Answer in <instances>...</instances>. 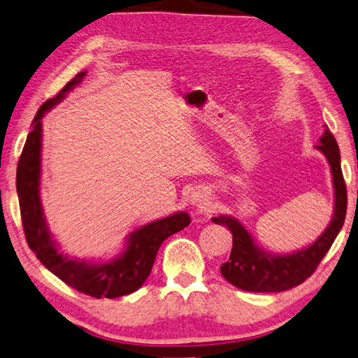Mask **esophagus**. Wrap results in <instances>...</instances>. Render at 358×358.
<instances>
[{"label":"esophagus","instance_id":"34e87169","mask_svg":"<svg viewBox=\"0 0 358 358\" xmlns=\"http://www.w3.org/2000/svg\"><path fill=\"white\" fill-rule=\"evenodd\" d=\"M190 202L193 206L201 207V206H206L207 204V199H206V194L202 192H193L192 196H190Z\"/></svg>","mask_w":358,"mask_h":358}]
</instances>
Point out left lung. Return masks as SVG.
Returning a JSON list of instances; mask_svg holds the SVG:
<instances>
[{
  "label": "left lung",
  "instance_id": "obj_1",
  "mask_svg": "<svg viewBox=\"0 0 358 358\" xmlns=\"http://www.w3.org/2000/svg\"><path fill=\"white\" fill-rule=\"evenodd\" d=\"M321 143L316 150L324 154L330 170H332L335 188V208L334 217L327 229L315 243L308 248L292 254H269L255 245L241 222L227 215L212 218L215 224L227 226L232 232V251L231 257L221 265V274L229 284L245 292L255 293H279L293 288L304 282L315 273L316 266L324 259V255L332 246L336 235L341 231L346 218L348 192L343 179L340 164V148L329 129L320 138Z\"/></svg>",
  "mask_w": 358,
  "mask_h": 358
}]
</instances>
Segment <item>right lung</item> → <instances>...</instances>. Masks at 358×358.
I'll return each mask as SVG.
<instances>
[{
    "instance_id": "1",
    "label": "right lung",
    "mask_w": 358,
    "mask_h": 358,
    "mask_svg": "<svg viewBox=\"0 0 358 358\" xmlns=\"http://www.w3.org/2000/svg\"><path fill=\"white\" fill-rule=\"evenodd\" d=\"M87 71L74 76L56 96L50 98L37 110L32 121V129L26 138L22 156L17 166V193L22 213L23 231L36 257L56 274L66 285L92 298H120L138 289L150 275L154 260L162 243L190 224L185 212L173 213L170 217L152 221L134 231L127 237L124 252L118 257L103 263L70 259L57 251L56 241L46 226L42 204H40V152H42V118L51 107L65 98L74 85H78Z\"/></svg>"
}]
</instances>
